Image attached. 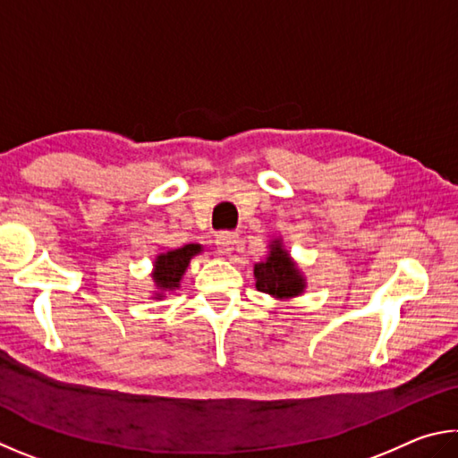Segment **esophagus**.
I'll use <instances>...</instances> for the list:
<instances>
[{
    "instance_id": "1",
    "label": "esophagus",
    "mask_w": 458,
    "mask_h": 458,
    "mask_svg": "<svg viewBox=\"0 0 458 458\" xmlns=\"http://www.w3.org/2000/svg\"><path fill=\"white\" fill-rule=\"evenodd\" d=\"M215 243H216V250H219L221 255H229L231 251L235 250L237 235L235 233H229V231H223V233L216 235Z\"/></svg>"
}]
</instances>
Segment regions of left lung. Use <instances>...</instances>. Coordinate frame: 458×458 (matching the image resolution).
Segmentation results:
<instances>
[{"instance_id":"obj_1","label":"left lung","mask_w":458,"mask_h":458,"mask_svg":"<svg viewBox=\"0 0 458 458\" xmlns=\"http://www.w3.org/2000/svg\"><path fill=\"white\" fill-rule=\"evenodd\" d=\"M255 287L259 292L274 295L276 300L298 298L306 290V279L295 266L290 253L284 250L282 239L269 243V255L253 267Z\"/></svg>"}]
</instances>
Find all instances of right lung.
I'll return each instance as SVG.
<instances>
[{
    "label": "right lung",
    "instance_id": "1",
    "mask_svg": "<svg viewBox=\"0 0 458 458\" xmlns=\"http://www.w3.org/2000/svg\"><path fill=\"white\" fill-rule=\"evenodd\" d=\"M203 251V247L197 243H189L179 250L166 251L157 255L155 259V271H152V279H155L157 285V300L163 298L165 292H173L181 285V279L187 271L191 259Z\"/></svg>",
    "mask_w": 458,
    "mask_h": 458
}]
</instances>
